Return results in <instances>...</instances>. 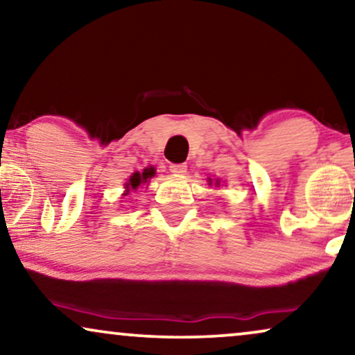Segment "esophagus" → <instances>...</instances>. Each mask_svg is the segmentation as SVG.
<instances>
[{
    "instance_id": "34e87169",
    "label": "esophagus",
    "mask_w": 355,
    "mask_h": 355,
    "mask_svg": "<svg viewBox=\"0 0 355 355\" xmlns=\"http://www.w3.org/2000/svg\"><path fill=\"white\" fill-rule=\"evenodd\" d=\"M169 171H171L174 176H181V174L187 173V164L186 163H173V164H169Z\"/></svg>"
}]
</instances>
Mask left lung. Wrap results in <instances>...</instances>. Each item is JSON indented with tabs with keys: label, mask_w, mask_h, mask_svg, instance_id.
Instances as JSON below:
<instances>
[{
	"label": "left lung",
	"mask_w": 355,
	"mask_h": 355,
	"mask_svg": "<svg viewBox=\"0 0 355 355\" xmlns=\"http://www.w3.org/2000/svg\"><path fill=\"white\" fill-rule=\"evenodd\" d=\"M213 182H215V186H220V179H215V181H213V179L208 178V184H213Z\"/></svg>",
	"instance_id": "8db88e82"
}]
</instances>
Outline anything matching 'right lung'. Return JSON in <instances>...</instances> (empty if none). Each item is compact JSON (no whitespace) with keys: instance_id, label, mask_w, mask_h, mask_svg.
I'll return each instance as SVG.
<instances>
[{"instance_id":"1","label":"right lung","mask_w":355,"mask_h":355,"mask_svg":"<svg viewBox=\"0 0 355 355\" xmlns=\"http://www.w3.org/2000/svg\"><path fill=\"white\" fill-rule=\"evenodd\" d=\"M153 176H155V168H145L142 173H134L132 176L129 178V181L124 184L125 193L130 192V191H135V189H139V186H142V184L148 182V179H152Z\"/></svg>"}]
</instances>
